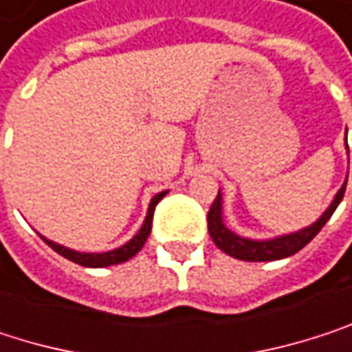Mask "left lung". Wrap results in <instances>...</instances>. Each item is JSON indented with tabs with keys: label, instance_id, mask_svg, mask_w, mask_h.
<instances>
[{
	"label": "left lung",
	"instance_id": "left-lung-1",
	"mask_svg": "<svg viewBox=\"0 0 352 352\" xmlns=\"http://www.w3.org/2000/svg\"><path fill=\"white\" fill-rule=\"evenodd\" d=\"M344 190H346V182L342 184V188L334 196V200L328 206V210L314 225H309V227H305V229H301L297 233L280 235V237L266 239V241H256V239L239 237L237 233H233V231H229L225 227V221H223V196L219 192V196L214 198V202H212V206L208 210V233H210L214 245L221 252L229 254L231 258H237V260H243V262H272V260H283V258H289V256L297 254L299 250H303L322 231V227L330 221V217L334 214V210L342 202Z\"/></svg>",
	"mask_w": 352,
	"mask_h": 352
}]
</instances>
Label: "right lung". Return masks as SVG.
<instances>
[{
    "mask_svg": "<svg viewBox=\"0 0 352 352\" xmlns=\"http://www.w3.org/2000/svg\"><path fill=\"white\" fill-rule=\"evenodd\" d=\"M164 196H166V192H160V194H156V196L150 200L148 214H146V219H144L142 229H140L125 245H121V248H117V250H111V252H104V254H82V252H74V250H69V248H63V245H59V243H53V241H49V239H45V237H41V239H43L51 250H55L59 256H63V258H67L69 262H76V264H80V266H86V268H104V266H113V264L127 262L129 258H133V256L144 248V243H146V239H148V235H150V229H152L154 208H156V204H158Z\"/></svg>",
    "mask_w": 352,
    "mask_h": 352,
    "instance_id": "right-lung-1",
    "label": "right lung"
}]
</instances>
